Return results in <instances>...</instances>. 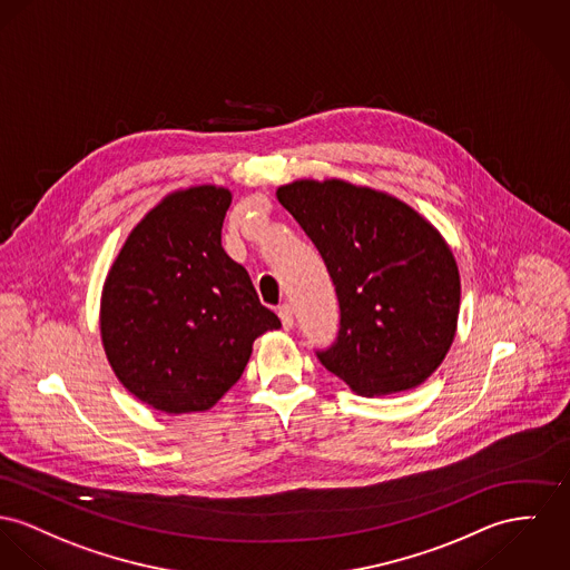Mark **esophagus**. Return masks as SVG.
<instances>
[{"label": "esophagus", "instance_id": "obj_1", "mask_svg": "<svg viewBox=\"0 0 570 570\" xmlns=\"http://www.w3.org/2000/svg\"><path fill=\"white\" fill-rule=\"evenodd\" d=\"M277 314H279V318H282V327H284V330H293V325H295L293 307L288 306V304H284V306H279Z\"/></svg>", "mask_w": 570, "mask_h": 570}]
</instances>
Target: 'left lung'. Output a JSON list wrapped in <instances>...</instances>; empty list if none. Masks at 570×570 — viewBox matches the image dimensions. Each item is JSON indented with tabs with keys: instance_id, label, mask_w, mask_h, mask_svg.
<instances>
[{
	"instance_id": "8db88e82",
	"label": "left lung",
	"mask_w": 570,
	"mask_h": 570,
	"mask_svg": "<svg viewBox=\"0 0 570 570\" xmlns=\"http://www.w3.org/2000/svg\"><path fill=\"white\" fill-rule=\"evenodd\" d=\"M275 195L336 286L341 330L316 351L321 364L362 396L423 384L460 314V271L439 229L393 195L345 179H295Z\"/></svg>"
}]
</instances>
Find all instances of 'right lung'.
<instances>
[{"instance_id":"add662e5","label":"right lung","mask_w":570,"mask_h":570,"mask_svg":"<svg viewBox=\"0 0 570 570\" xmlns=\"http://www.w3.org/2000/svg\"><path fill=\"white\" fill-rule=\"evenodd\" d=\"M229 204L232 193L213 184L169 193L104 282L106 357L136 399L167 414L210 410L240 380L254 341L282 327L220 247Z\"/></svg>"}]
</instances>
